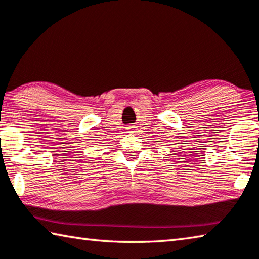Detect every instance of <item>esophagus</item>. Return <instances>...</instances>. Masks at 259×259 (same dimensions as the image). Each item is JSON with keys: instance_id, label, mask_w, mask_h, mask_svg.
Returning a JSON list of instances; mask_svg holds the SVG:
<instances>
[{"instance_id": "1", "label": "esophagus", "mask_w": 259, "mask_h": 259, "mask_svg": "<svg viewBox=\"0 0 259 259\" xmlns=\"http://www.w3.org/2000/svg\"><path fill=\"white\" fill-rule=\"evenodd\" d=\"M129 129H133V126H129Z\"/></svg>"}]
</instances>
